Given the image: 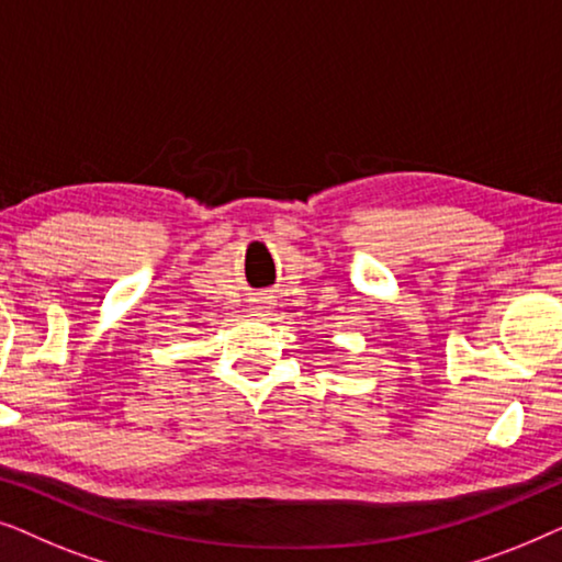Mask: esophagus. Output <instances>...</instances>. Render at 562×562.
Masks as SVG:
<instances>
[{
    "mask_svg": "<svg viewBox=\"0 0 562 562\" xmlns=\"http://www.w3.org/2000/svg\"><path fill=\"white\" fill-rule=\"evenodd\" d=\"M268 310V304H266V299H258V306H256V312L260 314V312H266Z\"/></svg>",
    "mask_w": 562,
    "mask_h": 562,
    "instance_id": "obj_1",
    "label": "esophagus"
}]
</instances>
